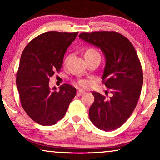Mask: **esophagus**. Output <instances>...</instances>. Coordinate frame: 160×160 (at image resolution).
<instances>
[{
	"mask_svg": "<svg viewBox=\"0 0 160 160\" xmlns=\"http://www.w3.org/2000/svg\"><path fill=\"white\" fill-rule=\"evenodd\" d=\"M84 93H85V91L80 89V90H78V92H77V95H78V96H80V95L84 94Z\"/></svg>",
	"mask_w": 160,
	"mask_h": 160,
	"instance_id": "obj_1",
	"label": "esophagus"
}]
</instances>
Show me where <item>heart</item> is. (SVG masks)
I'll return each mask as SVG.
<instances>
[{
    "instance_id": "obj_1",
    "label": "heart",
    "mask_w": 160,
    "mask_h": 160,
    "mask_svg": "<svg viewBox=\"0 0 160 160\" xmlns=\"http://www.w3.org/2000/svg\"><path fill=\"white\" fill-rule=\"evenodd\" d=\"M87 52H97L96 51L93 50V49H89V50L86 51V53ZM79 84H80L81 86H82V87H88V86H89V82L86 80H81L79 81Z\"/></svg>"
}]
</instances>
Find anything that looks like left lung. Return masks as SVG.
Returning a JSON list of instances; mask_svg holds the SVG:
<instances>
[{"instance_id": "obj_1", "label": "left lung", "mask_w": 160, "mask_h": 160, "mask_svg": "<svg viewBox=\"0 0 160 160\" xmlns=\"http://www.w3.org/2000/svg\"><path fill=\"white\" fill-rule=\"evenodd\" d=\"M79 38L99 48L105 66L102 82L112 94L110 98L92 92L95 101L89 117L97 128L112 131L129 118L140 97L143 72L137 52L127 38L115 32L81 33Z\"/></svg>"}]
</instances>
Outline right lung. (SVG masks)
<instances>
[{
    "label": "right lung",
    "mask_w": 160,
    "mask_h": 160,
    "mask_svg": "<svg viewBox=\"0 0 160 160\" xmlns=\"http://www.w3.org/2000/svg\"><path fill=\"white\" fill-rule=\"evenodd\" d=\"M78 32H48L33 39L22 53L16 86L22 106L37 123L52 126L62 120L76 95V89L64 84L50 89L49 78L60 71L65 53Z\"/></svg>",
    "instance_id": "add662e5"
}]
</instances>
